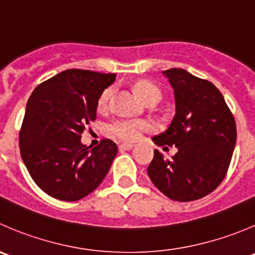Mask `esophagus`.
Returning <instances> with one entry per match:
<instances>
[{"mask_svg":"<svg viewBox=\"0 0 255 255\" xmlns=\"http://www.w3.org/2000/svg\"><path fill=\"white\" fill-rule=\"evenodd\" d=\"M133 147H134V144H132V143H122L118 148H120V150H129Z\"/></svg>","mask_w":255,"mask_h":255,"instance_id":"obj_1","label":"esophagus"}]
</instances>
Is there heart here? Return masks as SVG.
I'll return each mask as SVG.
<instances>
[{
    "label": "heart",
    "instance_id": "obj_1",
    "mask_svg": "<svg viewBox=\"0 0 255 255\" xmlns=\"http://www.w3.org/2000/svg\"><path fill=\"white\" fill-rule=\"evenodd\" d=\"M130 87H132L133 92L145 105L147 103H157L162 98V91L158 87L157 83L148 80V78H138V80L133 81ZM111 96H112V88L111 87L106 88L101 93L97 101L98 111H105L107 108ZM149 128L150 125L147 121H121V122H116L111 127V133L120 139L132 142V140H137L140 137V134Z\"/></svg>",
    "mask_w": 255,
    "mask_h": 255
}]
</instances>
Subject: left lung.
Masks as SVG:
<instances>
[{
  "instance_id": "left-lung-1",
  "label": "left lung",
  "mask_w": 255,
  "mask_h": 255,
  "mask_svg": "<svg viewBox=\"0 0 255 255\" xmlns=\"http://www.w3.org/2000/svg\"><path fill=\"white\" fill-rule=\"evenodd\" d=\"M162 73L174 92L175 113L169 127L152 140L174 145L177 153L167 159L154 149L147 172L168 198L196 201L212 193L228 170L237 140L236 121L212 82L182 68Z\"/></svg>"
}]
</instances>
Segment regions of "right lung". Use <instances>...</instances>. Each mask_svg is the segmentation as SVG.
I'll use <instances>...</instances> for the list:
<instances>
[{
    "mask_svg": "<svg viewBox=\"0 0 255 255\" xmlns=\"http://www.w3.org/2000/svg\"><path fill=\"white\" fill-rule=\"evenodd\" d=\"M115 73L67 70L32 92L19 132V150L29 175L44 193L59 201L85 198L101 184L118 148L111 139L95 148L81 142L97 117L101 93Z\"/></svg>",
    "mask_w": 255,
    "mask_h": 255,
    "instance_id": "add662e5",
    "label": "right lung"
}]
</instances>
